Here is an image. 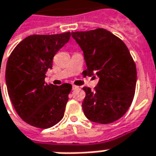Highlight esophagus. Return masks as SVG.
<instances>
[{
	"instance_id": "obj_1",
	"label": "esophagus",
	"mask_w": 156,
	"mask_h": 156,
	"mask_svg": "<svg viewBox=\"0 0 156 156\" xmlns=\"http://www.w3.org/2000/svg\"><path fill=\"white\" fill-rule=\"evenodd\" d=\"M78 87H77V86H76V85L72 86V89H73V90H76V89H77Z\"/></svg>"
}]
</instances>
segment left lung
<instances>
[{"label": "left lung", "instance_id": "1", "mask_svg": "<svg viewBox=\"0 0 156 156\" xmlns=\"http://www.w3.org/2000/svg\"><path fill=\"white\" fill-rule=\"evenodd\" d=\"M71 35L83 51L87 64L83 76L100 79L94 90L83 87L84 114L99 124L119 119L132 103L136 84V68L128 48L119 37L103 28L72 32Z\"/></svg>", "mask_w": 156, "mask_h": 156}]
</instances>
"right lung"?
Returning <instances> with one entry per match:
<instances>
[{"label": "right lung", "instance_id": "right-lung-1", "mask_svg": "<svg viewBox=\"0 0 156 156\" xmlns=\"http://www.w3.org/2000/svg\"><path fill=\"white\" fill-rule=\"evenodd\" d=\"M70 32L31 35L13 49L6 67L7 93L18 115L32 126L47 129L63 118L72 86L48 85L45 74Z\"/></svg>", "mask_w": 156, "mask_h": 156}]
</instances>
